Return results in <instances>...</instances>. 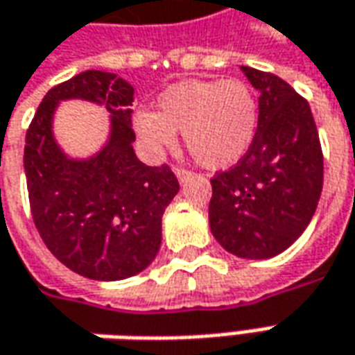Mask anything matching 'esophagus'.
<instances>
[{"label": "esophagus", "instance_id": "1", "mask_svg": "<svg viewBox=\"0 0 355 355\" xmlns=\"http://www.w3.org/2000/svg\"><path fill=\"white\" fill-rule=\"evenodd\" d=\"M175 175H178V180H180V183H185L191 175H193V172L191 170H183V168H178L175 170Z\"/></svg>", "mask_w": 355, "mask_h": 355}]
</instances>
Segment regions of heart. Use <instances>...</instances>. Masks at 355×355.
I'll return each instance as SVG.
<instances>
[{"mask_svg":"<svg viewBox=\"0 0 355 355\" xmlns=\"http://www.w3.org/2000/svg\"><path fill=\"white\" fill-rule=\"evenodd\" d=\"M258 127V103L240 80H183L166 87L158 111H139L135 130L152 148H172L175 132L205 168H228L248 152Z\"/></svg>","mask_w":355,"mask_h":355,"instance_id":"obj_1","label":"heart"}]
</instances>
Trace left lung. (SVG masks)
I'll return each instance as SVG.
<instances>
[{"label":"left lung","mask_w":355,"mask_h":355,"mask_svg":"<svg viewBox=\"0 0 355 355\" xmlns=\"http://www.w3.org/2000/svg\"><path fill=\"white\" fill-rule=\"evenodd\" d=\"M240 70L260 92L258 128L239 164L211 180L209 227L230 254L266 260L289 248L315 215L322 148L306 99L275 73Z\"/></svg>","instance_id":"left-lung-1"}]
</instances>
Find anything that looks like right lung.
<instances>
[{"instance_id": "add662e5", "label": "right lung", "mask_w": 355, "mask_h": 355, "mask_svg": "<svg viewBox=\"0 0 355 355\" xmlns=\"http://www.w3.org/2000/svg\"><path fill=\"white\" fill-rule=\"evenodd\" d=\"M64 98L105 105L112 132L92 159H70L51 132ZM135 87L116 73L87 70L54 85L31 121L25 175L35 227L66 268L95 282L127 279L146 270L162 242V215L180 191L170 166L137 158L130 123Z\"/></svg>"}]
</instances>
